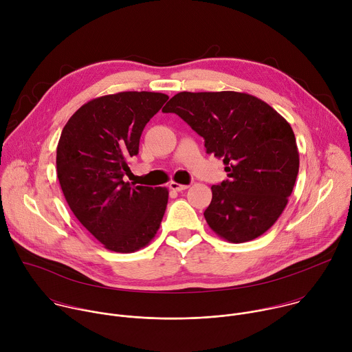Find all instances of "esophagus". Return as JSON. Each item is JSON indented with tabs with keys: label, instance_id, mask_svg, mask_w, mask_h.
Wrapping results in <instances>:
<instances>
[{
	"label": "esophagus",
	"instance_id": "esophagus-1",
	"mask_svg": "<svg viewBox=\"0 0 352 352\" xmlns=\"http://www.w3.org/2000/svg\"><path fill=\"white\" fill-rule=\"evenodd\" d=\"M168 186H170V189H173L175 192H181V190H185V189L189 188V185H182V184H178V182H174V181H171Z\"/></svg>",
	"mask_w": 352,
	"mask_h": 352
}]
</instances>
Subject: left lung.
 Here are the masks:
<instances>
[{"mask_svg":"<svg viewBox=\"0 0 352 352\" xmlns=\"http://www.w3.org/2000/svg\"><path fill=\"white\" fill-rule=\"evenodd\" d=\"M163 113H175L223 159L228 179L212 186L209 227L232 243L265 234L288 204L299 170L291 125L263 100L239 91H181Z\"/></svg>","mask_w":352,"mask_h":352,"instance_id":"8db88e82","label":"left lung"}]
</instances>
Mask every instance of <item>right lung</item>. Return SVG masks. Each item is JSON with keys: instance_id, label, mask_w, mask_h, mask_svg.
Masks as SVG:
<instances>
[{"instance_id": "add662e5", "label": "right lung", "mask_w": 352, "mask_h": 352, "mask_svg": "<svg viewBox=\"0 0 352 352\" xmlns=\"http://www.w3.org/2000/svg\"><path fill=\"white\" fill-rule=\"evenodd\" d=\"M168 100L164 93L121 91L90 100L65 124L57 177L80 224L109 250L132 254L160 228L167 188L124 181L143 128Z\"/></svg>"}]
</instances>
